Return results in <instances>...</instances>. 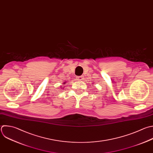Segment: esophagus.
Returning <instances> with one entry per match:
<instances>
[{
  "instance_id": "obj_1",
  "label": "esophagus",
  "mask_w": 153,
  "mask_h": 153,
  "mask_svg": "<svg viewBox=\"0 0 153 153\" xmlns=\"http://www.w3.org/2000/svg\"><path fill=\"white\" fill-rule=\"evenodd\" d=\"M76 79L77 80H83L84 79V77L83 76H78L76 77Z\"/></svg>"
}]
</instances>
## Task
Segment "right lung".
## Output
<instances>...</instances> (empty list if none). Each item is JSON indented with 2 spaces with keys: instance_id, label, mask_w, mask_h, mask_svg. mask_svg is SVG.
<instances>
[{
  "instance_id": "add662e5",
  "label": "right lung",
  "mask_w": 153,
  "mask_h": 153,
  "mask_svg": "<svg viewBox=\"0 0 153 153\" xmlns=\"http://www.w3.org/2000/svg\"><path fill=\"white\" fill-rule=\"evenodd\" d=\"M65 82H65V83H64V84H65Z\"/></svg>"
}]
</instances>
